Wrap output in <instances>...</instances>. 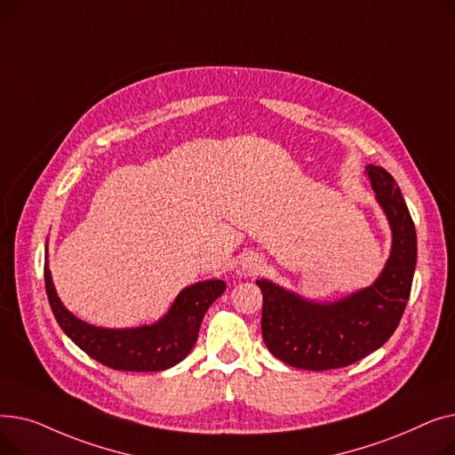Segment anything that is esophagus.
I'll return each instance as SVG.
<instances>
[{
    "instance_id": "34e87169",
    "label": "esophagus",
    "mask_w": 455,
    "mask_h": 455,
    "mask_svg": "<svg viewBox=\"0 0 455 455\" xmlns=\"http://www.w3.org/2000/svg\"><path fill=\"white\" fill-rule=\"evenodd\" d=\"M264 267H266V261L261 259V256H258V254H254V252L245 254L243 259H242V269H243L245 275H256V273H259Z\"/></svg>"
}]
</instances>
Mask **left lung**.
Instances as JSON below:
<instances>
[{
	"mask_svg": "<svg viewBox=\"0 0 455 455\" xmlns=\"http://www.w3.org/2000/svg\"><path fill=\"white\" fill-rule=\"evenodd\" d=\"M367 177L391 227V252L378 278L339 300L317 302L261 278V336L269 352L297 369L328 371L360 362L396 330L417 266V232L402 191L379 165Z\"/></svg>",
	"mask_w": 455,
	"mask_h": 455,
	"instance_id": "8db88e82",
	"label": "left lung"
}]
</instances>
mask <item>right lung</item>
Masks as SVG:
<instances>
[{
	"instance_id": "obj_1",
	"label": "right lung",
	"mask_w": 455,
	"mask_h": 455,
	"mask_svg": "<svg viewBox=\"0 0 455 455\" xmlns=\"http://www.w3.org/2000/svg\"><path fill=\"white\" fill-rule=\"evenodd\" d=\"M44 280L53 315L66 336L95 362L114 371L132 372H156L180 363L197 341L208 307L227 290V283L218 278L191 283L156 323L134 328H103L81 321L62 304L47 266V254Z\"/></svg>"
}]
</instances>
